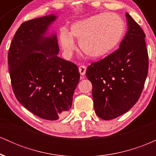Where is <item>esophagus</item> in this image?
<instances>
[{
    "label": "esophagus",
    "mask_w": 156,
    "mask_h": 156,
    "mask_svg": "<svg viewBox=\"0 0 156 156\" xmlns=\"http://www.w3.org/2000/svg\"><path fill=\"white\" fill-rule=\"evenodd\" d=\"M78 69H79V73L80 76H84L86 73V70H87V67L83 65H80L79 68H78Z\"/></svg>",
    "instance_id": "34e87169"
}]
</instances>
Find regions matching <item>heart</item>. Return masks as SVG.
<instances>
[{"label":"heart","mask_w":156,"mask_h":156,"mask_svg":"<svg viewBox=\"0 0 156 156\" xmlns=\"http://www.w3.org/2000/svg\"><path fill=\"white\" fill-rule=\"evenodd\" d=\"M125 24L115 13H101L73 23L69 33L62 29L59 43L64 55L69 58L76 48L74 39L86 55L98 58L110 53L125 34Z\"/></svg>","instance_id":"1"}]
</instances>
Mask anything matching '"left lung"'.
I'll list each match as a JSON object with an SVG mask.
<instances>
[{"label": "left lung", "mask_w": 156, "mask_h": 156, "mask_svg": "<svg viewBox=\"0 0 156 156\" xmlns=\"http://www.w3.org/2000/svg\"><path fill=\"white\" fill-rule=\"evenodd\" d=\"M126 17L128 31L119 49L91 64L86 72L92 84L94 111L105 120L122 115L135 105L147 76L145 34L128 13Z\"/></svg>", "instance_id": "8db88e82"}]
</instances>
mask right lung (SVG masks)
<instances>
[{
	"mask_svg": "<svg viewBox=\"0 0 156 156\" xmlns=\"http://www.w3.org/2000/svg\"><path fill=\"white\" fill-rule=\"evenodd\" d=\"M56 19L49 15L21 24L8 55L16 98L29 112L48 120H57L71 108L80 80L76 64L58 56L56 34H48Z\"/></svg>",
	"mask_w": 156,
	"mask_h": 156,
	"instance_id": "add662e5",
	"label": "right lung"
}]
</instances>
